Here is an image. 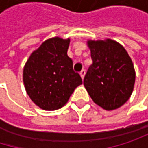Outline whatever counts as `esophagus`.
I'll use <instances>...</instances> for the list:
<instances>
[{"label":"esophagus","mask_w":148,"mask_h":148,"mask_svg":"<svg viewBox=\"0 0 148 148\" xmlns=\"http://www.w3.org/2000/svg\"><path fill=\"white\" fill-rule=\"evenodd\" d=\"M79 74H80L81 78H82V79H84V77H85V74H86V70H85V69H82V70L79 72Z\"/></svg>","instance_id":"1"}]
</instances>
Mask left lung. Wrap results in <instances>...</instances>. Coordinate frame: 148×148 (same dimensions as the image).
<instances>
[{
    "label": "left lung",
    "instance_id": "8db88e82",
    "mask_svg": "<svg viewBox=\"0 0 148 148\" xmlns=\"http://www.w3.org/2000/svg\"><path fill=\"white\" fill-rule=\"evenodd\" d=\"M92 64L84 86L94 103L106 110L121 107L133 92L135 72L131 58L116 41H88Z\"/></svg>",
    "mask_w": 148,
    "mask_h": 148
}]
</instances>
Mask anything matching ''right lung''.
<instances>
[{
  "instance_id": "right-lung-1",
  "label": "right lung",
  "mask_w": 148,
  "mask_h": 148,
  "mask_svg": "<svg viewBox=\"0 0 148 148\" xmlns=\"http://www.w3.org/2000/svg\"><path fill=\"white\" fill-rule=\"evenodd\" d=\"M69 39L53 38L35 50L25 63L23 80L31 99L45 110H55L68 102L82 84L67 52Z\"/></svg>"
}]
</instances>
